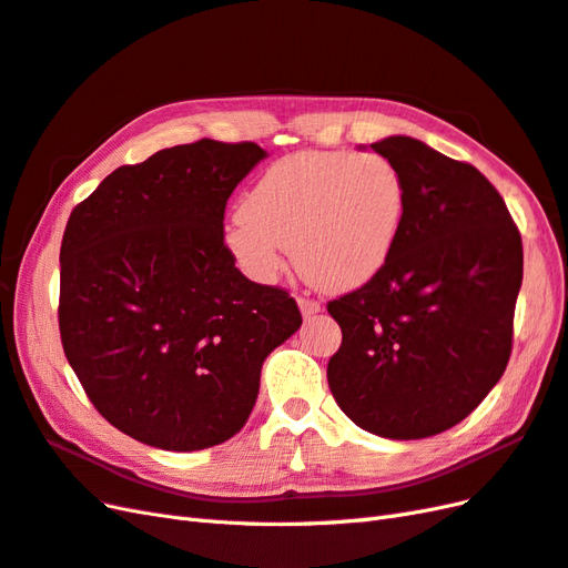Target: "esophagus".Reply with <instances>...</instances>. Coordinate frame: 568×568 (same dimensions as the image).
<instances>
[{"mask_svg":"<svg viewBox=\"0 0 568 568\" xmlns=\"http://www.w3.org/2000/svg\"><path fill=\"white\" fill-rule=\"evenodd\" d=\"M297 304H300V312H302V316H304V318H312V316H316V314H321V312H323V304H321V302H314V300L300 297V300H297Z\"/></svg>","mask_w":568,"mask_h":568,"instance_id":"esophagus-1","label":"esophagus"}]
</instances>
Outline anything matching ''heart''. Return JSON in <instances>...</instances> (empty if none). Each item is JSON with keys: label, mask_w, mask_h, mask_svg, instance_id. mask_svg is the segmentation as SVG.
Listing matches in <instances>:
<instances>
[{"label": "heart", "mask_w": 568, "mask_h": 568, "mask_svg": "<svg viewBox=\"0 0 568 568\" xmlns=\"http://www.w3.org/2000/svg\"><path fill=\"white\" fill-rule=\"evenodd\" d=\"M407 214V187L383 154L300 152L271 164L223 231L247 278L271 283L293 250L306 283L345 293L390 262Z\"/></svg>", "instance_id": "heart-1"}]
</instances>
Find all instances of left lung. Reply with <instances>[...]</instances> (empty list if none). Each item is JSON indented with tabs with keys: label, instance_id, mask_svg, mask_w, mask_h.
Segmentation results:
<instances>
[{
	"label": "left lung",
	"instance_id": "1",
	"mask_svg": "<svg viewBox=\"0 0 568 568\" xmlns=\"http://www.w3.org/2000/svg\"><path fill=\"white\" fill-rule=\"evenodd\" d=\"M371 150L402 173L407 214L383 271L328 304L343 331L328 385L359 428L420 440L457 426L505 374L524 247L471 164L407 135Z\"/></svg>",
	"mask_w": 568,
	"mask_h": 568
}]
</instances>
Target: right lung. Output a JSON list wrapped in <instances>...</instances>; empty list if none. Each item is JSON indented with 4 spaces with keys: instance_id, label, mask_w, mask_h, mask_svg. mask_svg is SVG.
I'll return each mask as SVG.
<instances>
[{
    "instance_id": "obj_1",
    "label": "right lung",
    "mask_w": 568,
    "mask_h": 568,
    "mask_svg": "<svg viewBox=\"0 0 568 568\" xmlns=\"http://www.w3.org/2000/svg\"><path fill=\"white\" fill-rule=\"evenodd\" d=\"M266 150L200 140L106 175L61 242L59 331L113 428L171 452L247 424L266 356L302 326L285 290L245 278L225 202Z\"/></svg>"
}]
</instances>
